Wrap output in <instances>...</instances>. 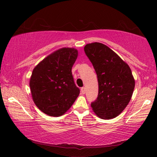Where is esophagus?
I'll use <instances>...</instances> for the list:
<instances>
[{
    "instance_id": "obj_1",
    "label": "esophagus",
    "mask_w": 157,
    "mask_h": 157,
    "mask_svg": "<svg viewBox=\"0 0 157 157\" xmlns=\"http://www.w3.org/2000/svg\"><path fill=\"white\" fill-rule=\"evenodd\" d=\"M81 92L82 94H84L85 93H86V89H85V87H82L81 89Z\"/></svg>"
}]
</instances>
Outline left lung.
Listing matches in <instances>:
<instances>
[{"instance_id": "obj_1", "label": "left lung", "mask_w": 157, "mask_h": 157, "mask_svg": "<svg viewBox=\"0 0 157 157\" xmlns=\"http://www.w3.org/2000/svg\"><path fill=\"white\" fill-rule=\"evenodd\" d=\"M84 51L95 68L98 81L97 100L91 103L100 118H114L123 112L131 100L135 80L131 68L106 45L86 44Z\"/></svg>"}]
</instances>
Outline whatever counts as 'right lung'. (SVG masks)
<instances>
[{"instance_id": "right-lung-1", "label": "right lung", "mask_w": 157, "mask_h": 157, "mask_svg": "<svg viewBox=\"0 0 157 157\" xmlns=\"http://www.w3.org/2000/svg\"><path fill=\"white\" fill-rule=\"evenodd\" d=\"M78 55L74 48H62L34 68L30 80L31 94L43 113L53 117L62 116L78 97L79 89L71 72Z\"/></svg>"}]
</instances>
